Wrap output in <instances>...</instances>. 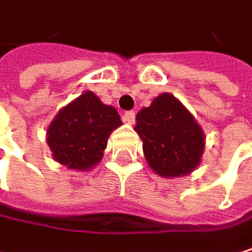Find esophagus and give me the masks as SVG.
<instances>
[{"label":"esophagus","instance_id":"34e87169","mask_svg":"<svg viewBox=\"0 0 252 252\" xmlns=\"http://www.w3.org/2000/svg\"><path fill=\"white\" fill-rule=\"evenodd\" d=\"M122 119H124V122H127V124H134V121H136V112L134 110H127L124 113V116H122Z\"/></svg>","mask_w":252,"mask_h":252}]
</instances>
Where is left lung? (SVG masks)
Listing matches in <instances>:
<instances>
[{
  "mask_svg": "<svg viewBox=\"0 0 252 252\" xmlns=\"http://www.w3.org/2000/svg\"><path fill=\"white\" fill-rule=\"evenodd\" d=\"M149 167L161 177L190 174L201 162L205 136L193 115L170 93L158 95L136 116Z\"/></svg>",
  "mask_w": 252,
  "mask_h": 252,
  "instance_id": "1",
  "label": "left lung"
}]
</instances>
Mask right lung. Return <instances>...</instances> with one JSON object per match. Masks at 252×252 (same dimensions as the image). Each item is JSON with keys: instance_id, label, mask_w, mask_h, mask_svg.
<instances>
[{"instance_id": "obj_1", "label": "right lung", "mask_w": 252, "mask_h": 252, "mask_svg": "<svg viewBox=\"0 0 252 252\" xmlns=\"http://www.w3.org/2000/svg\"><path fill=\"white\" fill-rule=\"evenodd\" d=\"M121 124L115 107L85 91L59 110L47 130V143L57 162L88 171L100 162L110 133Z\"/></svg>"}]
</instances>
